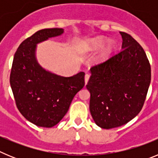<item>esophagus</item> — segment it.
<instances>
[{
    "label": "esophagus",
    "mask_w": 158,
    "mask_h": 158,
    "mask_svg": "<svg viewBox=\"0 0 158 158\" xmlns=\"http://www.w3.org/2000/svg\"><path fill=\"white\" fill-rule=\"evenodd\" d=\"M89 77H90V75L85 74V85L88 83V81H89Z\"/></svg>",
    "instance_id": "obj_1"
}]
</instances>
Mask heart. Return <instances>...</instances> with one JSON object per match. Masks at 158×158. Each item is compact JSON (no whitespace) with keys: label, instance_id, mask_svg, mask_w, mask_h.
<instances>
[{"label":"heart","instance_id":"1","mask_svg":"<svg viewBox=\"0 0 158 158\" xmlns=\"http://www.w3.org/2000/svg\"><path fill=\"white\" fill-rule=\"evenodd\" d=\"M104 42V39L102 37H96L89 39V40L84 41L82 43V49L85 52H93L97 51L99 48L102 47ZM113 46L111 43H107L105 46L102 47L101 51L98 55L99 59L102 60L107 58L108 54L112 51Z\"/></svg>","mask_w":158,"mask_h":158}]
</instances>
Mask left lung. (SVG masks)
<instances>
[{"mask_svg":"<svg viewBox=\"0 0 158 158\" xmlns=\"http://www.w3.org/2000/svg\"><path fill=\"white\" fill-rule=\"evenodd\" d=\"M122 51L92 67L86 88L90 93L89 110L103 129L127 123L142 110L151 81V69L144 50L125 32Z\"/></svg>","mask_w":158,"mask_h":158,"instance_id":"left-lung-1","label":"left lung"}]
</instances>
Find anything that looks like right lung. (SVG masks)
Here are the masks:
<instances>
[{
  "label": "right lung",
  "mask_w": 158,
  "mask_h": 158,
  "mask_svg": "<svg viewBox=\"0 0 158 158\" xmlns=\"http://www.w3.org/2000/svg\"><path fill=\"white\" fill-rule=\"evenodd\" d=\"M62 28L38 31L14 55L10 85L19 112L38 127H52L65 116L75 95L85 86V73L65 77L43 69L36 58L38 43L63 34Z\"/></svg>",
  "instance_id": "right-lung-1"
}]
</instances>
